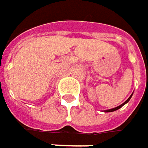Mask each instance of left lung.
I'll return each instance as SVG.
<instances>
[{"label": "left lung", "mask_w": 148, "mask_h": 148, "mask_svg": "<svg viewBox=\"0 0 148 148\" xmlns=\"http://www.w3.org/2000/svg\"><path fill=\"white\" fill-rule=\"evenodd\" d=\"M132 95H133V94L129 96V98H128V99H127V100H126V101H125L124 103H123L122 105H119V106H117V107H115V108H113V109H110V110H105V112H113V111H115V110H119V109H120V108L122 107L123 105H125V104H126V103H128V101L130 100V99H131V97H132Z\"/></svg>", "instance_id": "left-lung-1"}]
</instances>
